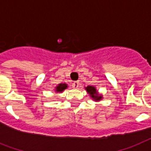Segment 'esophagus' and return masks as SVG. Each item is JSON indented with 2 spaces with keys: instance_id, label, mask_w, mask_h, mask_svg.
Here are the masks:
<instances>
[{
  "instance_id": "34e87169",
  "label": "esophagus",
  "mask_w": 151,
  "mask_h": 151,
  "mask_svg": "<svg viewBox=\"0 0 151 151\" xmlns=\"http://www.w3.org/2000/svg\"><path fill=\"white\" fill-rule=\"evenodd\" d=\"M72 86H73L74 88H78L80 86V82H78V81H74V83H72Z\"/></svg>"
}]
</instances>
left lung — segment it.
I'll use <instances>...</instances> for the list:
<instances>
[{"instance_id": "8db88e82", "label": "left lung", "mask_w": 151, "mask_h": 151, "mask_svg": "<svg viewBox=\"0 0 151 151\" xmlns=\"http://www.w3.org/2000/svg\"><path fill=\"white\" fill-rule=\"evenodd\" d=\"M86 91L88 92V93H90V95L91 96L92 98H93L96 101H98L99 99H102V96H99L98 95V93L96 90V88L94 86H88L86 88Z\"/></svg>"}]
</instances>
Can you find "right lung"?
<instances>
[{"label":"right lung","mask_w":151,"mask_h":151,"mask_svg":"<svg viewBox=\"0 0 151 151\" xmlns=\"http://www.w3.org/2000/svg\"><path fill=\"white\" fill-rule=\"evenodd\" d=\"M67 87H68V86H67L66 83H61V84H59L56 87V91L61 92L65 90V89H66Z\"/></svg>","instance_id":"add662e5"}]
</instances>
